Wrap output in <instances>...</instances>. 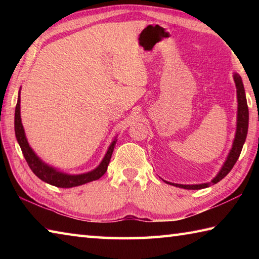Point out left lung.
I'll return each mask as SVG.
<instances>
[{
	"label": "left lung",
	"instance_id": "obj_1",
	"mask_svg": "<svg viewBox=\"0 0 259 259\" xmlns=\"http://www.w3.org/2000/svg\"><path fill=\"white\" fill-rule=\"evenodd\" d=\"M234 80H235V83H236V88H237V100H238L237 128H236V135H235V139H234L232 150H230L229 155L226 159V161H225V163L223 164L221 171L218 172V175L210 181V183H206V184L179 185V184L168 183V181H164V183L170 184V185H172L175 187H179V188H184V189H191V190L203 189V188H207V187H209V185H210V184H217L218 181H221L223 178L226 177L230 170L233 169L236 161L238 160L241 149H243V146L245 144V140H246V137H247V131H248V119H249L248 106H247L243 81H241V78L239 76V74H237V73L234 74Z\"/></svg>",
	"mask_w": 259,
	"mask_h": 259
}]
</instances>
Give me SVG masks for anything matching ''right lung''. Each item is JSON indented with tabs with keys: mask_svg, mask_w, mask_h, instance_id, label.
Returning a JSON list of instances; mask_svg holds the SVG:
<instances>
[{
	"mask_svg": "<svg viewBox=\"0 0 259 259\" xmlns=\"http://www.w3.org/2000/svg\"><path fill=\"white\" fill-rule=\"evenodd\" d=\"M20 102H21V99H20V93H19L18 103H16L15 115H14V129H15L16 140L19 142L22 153H23L27 164H29V167L31 168L33 174H34L37 178H40L47 184L60 187V188H71V187L81 186L87 183H90V181L98 180L99 178L102 177L104 174H106L117 139H114L112 141V144L110 145L109 149L106 153V156H104L103 160L101 161V163L99 164L95 170H92V171L87 172V174H81V175H67L64 172L58 171V170L43 162L41 159L35 155L34 151L32 150L29 142H27L25 134H24L23 124L21 122Z\"/></svg>",
	"mask_w": 259,
	"mask_h": 259,
	"instance_id": "1",
	"label": "right lung"
}]
</instances>
